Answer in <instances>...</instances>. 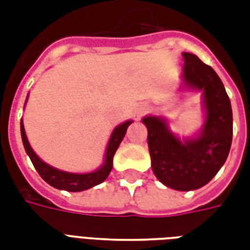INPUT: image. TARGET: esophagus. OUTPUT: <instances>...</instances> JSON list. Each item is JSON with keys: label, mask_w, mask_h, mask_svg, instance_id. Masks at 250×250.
I'll list each match as a JSON object with an SVG mask.
<instances>
[{"label": "esophagus", "mask_w": 250, "mask_h": 250, "mask_svg": "<svg viewBox=\"0 0 250 250\" xmlns=\"http://www.w3.org/2000/svg\"><path fill=\"white\" fill-rule=\"evenodd\" d=\"M147 109H148V107H147L146 104H141V105H138V107H136V109H135L136 116L139 118V116H142L143 114H146Z\"/></svg>", "instance_id": "obj_1"}]
</instances>
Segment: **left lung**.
Instances as JSON below:
<instances>
[{
    "label": "left lung",
    "instance_id": "1",
    "mask_svg": "<svg viewBox=\"0 0 250 250\" xmlns=\"http://www.w3.org/2000/svg\"><path fill=\"white\" fill-rule=\"evenodd\" d=\"M182 88L202 93L204 125L194 136L179 138L166 118L148 115L147 127L151 167L161 182L178 191H190L209 184L229 155L233 114L229 96L218 75L193 53L184 52Z\"/></svg>",
    "mask_w": 250,
    "mask_h": 250
}]
</instances>
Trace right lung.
<instances>
[{"label":"right lung","mask_w":250,"mask_h":250,"mask_svg":"<svg viewBox=\"0 0 250 250\" xmlns=\"http://www.w3.org/2000/svg\"><path fill=\"white\" fill-rule=\"evenodd\" d=\"M28 102V98L25 100V104ZM25 108V105H24ZM132 123V120H125L119 125H116L112 131V134L109 136L108 143H107V148H105V154H104V161L102 166L98 167L93 171L89 173H68L60 168H56L45 163L40 157L33 151V148L30 147V143L26 138L25 134L24 123L21 119V138H22V143H24V148L30 161L33 163V166L37 170V173L40 174V177L46 184H49L55 188L59 190H66V191H83V190H88V188H93L96 185L104 182L107 177L112 170V161H114V155L118 147L123 141L125 135V131L128 128V125Z\"/></svg>","instance_id":"add662e5"}]
</instances>
